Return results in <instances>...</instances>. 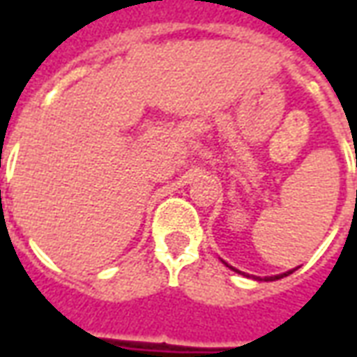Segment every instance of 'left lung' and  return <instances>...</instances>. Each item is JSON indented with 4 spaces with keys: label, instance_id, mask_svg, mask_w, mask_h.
I'll list each match as a JSON object with an SVG mask.
<instances>
[{
    "label": "left lung",
    "instance_id": "1",
    "mask_svg": "<svg viewBox=\"0 0 357 357\" xmlns=\"http://www.w3.org/2000/svg\"><path fill=\"white\" fill-rule=\"evenodd\" d=\"M229 268H231V266H229ZM231 269H235V268H231ZM235 271H237V269H235ZM289 273H292V269H291V271H284V273H281V275L264 277V281H275V279H283V277H287V275H289ZM256 279H258V281H262V279H260V277H256Z\"/></svg>",
    "mask_w": 357,
    "mask_h": 357
}]
</instances>
